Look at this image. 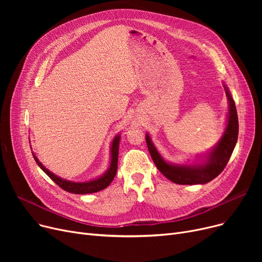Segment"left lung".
Instances as JSON below:
<instances>
[{
  "mask_svg": "<svg viewBox=\"0 0 262 262\" xmlns=\"http://www.w3.org/2000/svg\"><path fill=\"white\" fill-rule=\"evenodd\" d=\"M228 101V114L226 126L217 143L202 157L199 162L191 164H178L164 159L154 145L148 133L145 134V141L148 152L157 169L171 182L178 185L207 184L221 173L233 152L238 140L239 122L235 102H233L228 87L223 82Z\"/></svg>",
  "mask_w": 262,
  "mask_h": 262,
  "instance_id": "1",
  "label": "left lung"
}]
</instances>
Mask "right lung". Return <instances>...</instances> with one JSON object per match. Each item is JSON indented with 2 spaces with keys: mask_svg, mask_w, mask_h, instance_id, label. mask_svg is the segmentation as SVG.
I'll use <instances>...</instances> for the list:
<instances>
[{
  "mask_svg": "<svg viewBox=\"0 0 262 262\" xmlns=\"http://www.w3.org/2000/svg\"><path fill=\"white\" fill-rule=\"evenodd\" d=\"M120 139H121V135L118 134L113 139L112 144H110V161H109V167L106 170V172L103 173L99 177L92 178V180L86 181V182H71V181L64 180V178H61L60 176H57L56 174H54L53 172L48 170L43 166V164L39 161V159L36 157V155L34 153H33V156H34L35 161L39 166V168L42 170L55 184H57L61 189H63L67 192H70V193L89 194V193H94V192H98V191H101V190L107 188L115 178L117 169H118V155H119Z\"/></svg>",
  "mask_w": 262,
  "mask_h": 262,
  "instance_id": "right-lung-1",
  "label": "right lung"
}]
</instances>
